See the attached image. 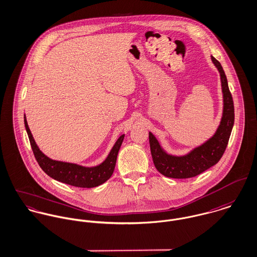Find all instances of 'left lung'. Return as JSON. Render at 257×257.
<instances>
[{"instance_id": "1", "label": "left lung", "mask_w": 257, "mask_h": 257, "mask_svg": "<svg viewBox=\"0 0 257 257\" xmlns=\"http://www.w3.org/2000/svg\"><path fill=\"white\" fill-rule=\"evenodd\" d=\"M211 60L220 72L224 98L223 117L220 125L210 140L201 146L194 148L186 156L181 157L167 154L160 146L158 140L149 133V143L153 162L156 169L165 177L173 179L195 177L218 163L227 148L234 120L233 97L221 64L212 56Z\"/></svg>"}]
</instances>
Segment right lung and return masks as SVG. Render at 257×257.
<instances>
[{
    "mask_svg": "<svg viewBox=\"0 0 257 257\" xmlns=\"http://www.w3.org/2000/svg\"><path fill=\"white\" fill-rule=\"evenodd\" d=\"M24 125L36 161L47 175L53 178L54 180L72 187L89 188L102 185L112 176L117 161V153L124 138L123 135L119 137L114 147L112 148L110 154L108 155L107 159L103 163L92 168H86L78 166L76 164L65 163L48 158L36 145L35 140L33 139L28 127L25 117Z\"/></svg>",
    "mask_w": 257,
    "mask_h": 257,
    "instance_id": "obj_1",
    "label": "right lung"
}]
</instances>
